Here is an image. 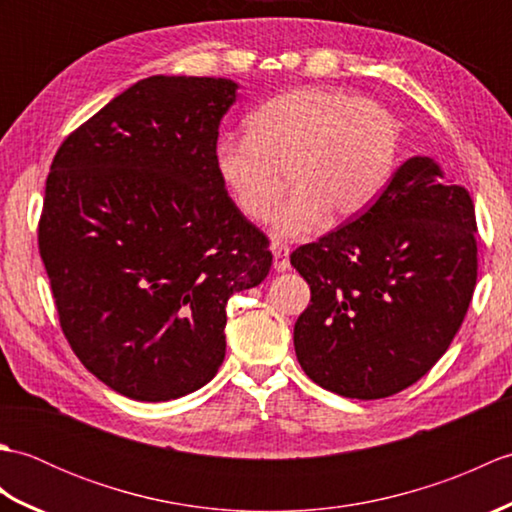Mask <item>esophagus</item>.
<instances>
[{"instance_id":"obj_1","label":"esophagus","mask_w":512,"mask_h":512,"mask_svg":"<svg viewBox=\"0 0 512 512\" xmlns=\"http://www.w3.org/2000/svg\"><path fill=\"white\" fill-rule=\"evenodd\" d=\"M273 255H275L273 266H275L277 273H284V270L290 268V248L286 244H275Z\"/></svg>"}]
</instances>
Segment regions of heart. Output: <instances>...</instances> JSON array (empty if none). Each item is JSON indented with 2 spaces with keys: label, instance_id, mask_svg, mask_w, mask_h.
<instances>
[{
  "label": "heart",
  "instance_id": "heart-1",
  "mask_svg": "<svg viewBox=\"0 0 512 512\" xmlns=\"http://www.w3.org/2000/svg\"><path fill=\"white\" fill-rule=\"evenodd\" d=\"M398 143V121L380 103L297 88L259 105L246 118V138L220 140L215 165L233 204L253 222L273 220L288 178L295 191L275 231L303 237L325 217L345 222L363 213L389 182Z\"/></svg>",
  "mask_w": 512,
  "mask_h": 512
}]
</instances>
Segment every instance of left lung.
Returning a JSON list of instances; mask_svg holds the SVG:
<instances>
[{
	"mask_svg": "<svg viewBox=\"0 0 512 512\" xmlns=\"http://www.w3.org/2000/svg\"><path fill=\"white\" fill-rule=\"evenodd\" d=\"M469 191L436 160L402 162L372 206L290 264L310 286L295 323L314 383L358 400L394 396L449 350L477 281Z\"/></svg>",
	"mask_w": 512,
	"mask_h": 512,
	"instance_id": "1",
	"label": "left lung"
}]
</instances>
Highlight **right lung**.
Returning <instances> with one entry per match:
<instances>
[{
    "mask_svg": "<svg viewBox=\"0 0 512 512\" xmlns=\"http://www.w3.org/2000/svg\"><path fill=\"white\" fill-rule=\"evenodd\" d=\"M237 83L149 76L63 140L39 253L72 352L118 394L187 396L217 374L226 303L266 279L268 237L217 173Z\"/></svg>",
    "mask_w": 512,
    "mask_h": 512,
    "instance_id": "right-lung-1",
    "label": "right lung"
}]
</instances>
